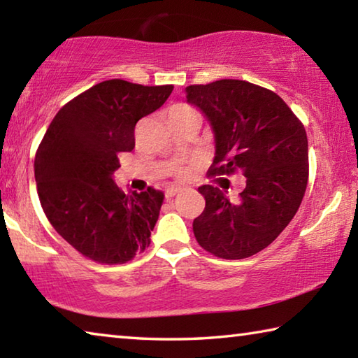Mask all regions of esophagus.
Listing matches in <instances>:
<instances>
[{
    "label": "esophagus",
    "instance_id": "obj_1",
    "mask_svg": "<svg viewBox=\"0 0 358 358\" xmlns=\"http://www.w3.org/2000/svg\"><path fill=\"white\" fill-rule=\"evenodd\" d=\"M180 191H181L180 187H169V189L166 191V197H167V199H172V197L177 196V194H178Z\"/></svg>",
    "mask_w": 358,
    "mask_h": 358
}]
</instances>
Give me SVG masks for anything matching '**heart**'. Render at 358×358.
I'll return each instance as SVG.
<instances>
[{
	"label": "heart",
	"mask_w": 358,
	"mask_h": 358,
	"mask_svg": "<svg viewBox=\"0 0 358 358\" xmlns=\"http://www.w3.org/2000/svg\"><path fill=\"white\" fill-rule=\"evenodd\" d=\"M177 107H187V106H177ZM178 175H183V171H177Z\"/></svg>",
	"instance_id": "obj_1"
}]
</instances>
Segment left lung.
<instances>
[{
	"instance_id": "8db88e82",
	"label": "left lung",
	"mask_w": 358,
	"mask_h": 358,
	"mask_svg": "<svg viewBox=\"0 0 358 358\" xmlns=\"http://www.w3.org/2000/svg\"><path fill=\"white\" fill-rule=\"evenodd\" d=\"M215 132L210 175L246 177L232 203L205 185V210L192 222L197 243L216 257L237 260L273 243L299 210L308 185V138L301 121L280 96L259 85L222 78L186 87Z\"/></svg>"
}]
</instances>
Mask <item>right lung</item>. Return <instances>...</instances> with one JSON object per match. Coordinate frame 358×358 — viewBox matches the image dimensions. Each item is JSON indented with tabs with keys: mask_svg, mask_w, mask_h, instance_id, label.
Returning a JSON list of instances; mask_svg holds the SVG:
<instances>
[{
	"mask_svg": "<svg viewBox=\"0 0 358 358\" xmlns=\"http://www.w3.org/2000/svg\"><path fill=\"white\" fill-rule=\"evenodd\" d=\"M172 85L101 82L64 104L36 151L42 210L68 243L98 264H126L150 246L164 192L124 194L118 156L136 147L137 121L157 110Z\"/></svg>",
	"mask_w": 358,
	"mask_h": 358,
	"instance_id": "add662e5",
	"label": "right lung"
}]
</instances>
